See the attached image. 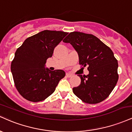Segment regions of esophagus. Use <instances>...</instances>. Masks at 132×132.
Returning a JSON list of instances; mask_svg holds the SVG:
<instances>
[{"mask_svg":"<svg viewBox=\"0 0 132 132\" xmlns=\"http://www.w3.org/2000/svg\"><path fill=\"white\" fill-rule=\"evenodd\" d=\"M72 74H70V73H66V76L68 77V78H71V76H72Z\"/></svg>","mask_w":132,"mask_h":132,"instance_id":"34e87169","label":"esophagus"}]
</instances>
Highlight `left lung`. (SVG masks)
I'll use <instances>...</instances> for the list:
<instances>
[{
    "mask_svg": "<svg viewBox=\"0 0 132 132\" xmlns=\"http://www.w3.org/2000/svg\"><path fill=\"white\" fill-rule=\"evenodd\" d=\"M63 42L70 43L77 51L79 64L88 66L89 75H78L81 82L73 87L74 94L87 104L105 100L119 79L118 62L113 51L95 36L79 31L69 33Z\"/></svg>",
    "mask_w": 132,
    "mask_h": 132,
    "instance_id": "1",
    "label": "left lung"
}]
</instances>
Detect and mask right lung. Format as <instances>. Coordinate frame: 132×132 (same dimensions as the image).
Returning a JSON list of instances; mask_svg holds the SVG:
<instances>
[{
  "mask_svg": "<svg viewBox=\"0 0 132 132\" xmlns=\"http://www.w3.org/2000/svg\"><path fill=\"white\" fill-rule=\"evenodd\" d=\"M68 33L44 30L28 37L16 50L11 63L15 86L23 97L33 102L44 101L53 93L65 76L61 69L45 68L47 59Z\"/></svg>",
  "mask_w": 132,
  "mask_h": 132,
  "instance_id": "add662e5",
  "label": "right lung"
}]
</instances>
